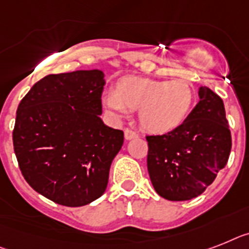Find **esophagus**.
<instances>
[{
    "instance_id": "obj_1",
    "label": "esophagus",
    "mask_w": 249,
    "mask_h": 249,
    "mask_svg": "<svg viewBox=\"0 0 249 249\" xmlns=\"http://www.w3.org/2000/svg\"><path fill=\"white\" fill-rule=\"evenodd\" d=\"M139 136V133L135 132L133 129H129L127 128L126 131H124V137H126V140H131V139H135V137Z\"/></svg>"
}]
</instances>
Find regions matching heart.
I'll list each match as a JSON object with an SVG mask.
<instances>
[{"label":"heart","mask_w":249,"mask_h":249,"mask_svg":"<svg viewBox=\"0 0 249 249\" xmlns=\"http://www.w3.org/2000/svg\"><path fill=\"white\" fill-rule=\"evenodd\" d=\"M195 102V90L186 80L124 77L116 92H107L103 103L117 117L140 110V123L153 133H168L183 124Z\"/></svg>","instance_id":"obj_1"}]
</instances>
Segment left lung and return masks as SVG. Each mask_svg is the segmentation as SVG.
<instances>
[{
    "instance_id": "left-lung-1",
    "label": "left lung",
    "mask_w": 249,
    "mask_h": 249,
    "mask_svg": "<svg viewBox=\"0 0 249 249\" xmlns=\"http://www.w3.org/2000/svg\"><path fill=\"white\" fill-rule=\"evenodd\" d=\"M183 124L147 135V170L158 195L169 201L200 196L227 165L231 135L223 99L207 86Z\"/></svg>"
}]
</instances>
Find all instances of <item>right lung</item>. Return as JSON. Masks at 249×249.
<instances>
[{
	"label": "right lung",
	"instance_id": "1",
	"mask_svg": "<svg viewBox=\"0 0 249 249\" xmlns=\"http://www.w3.org/2000/svg\"><path fill=\"white\" fill-rule=\"evenodd\" d=\"M104 73H52L33 85L16 110L14 151L22 177L42 196L69 207L99 198L123 131L100 120Z\"/></svg>",
	"mask_w": 249,
	"mask_h": 249
}]
</instances>
